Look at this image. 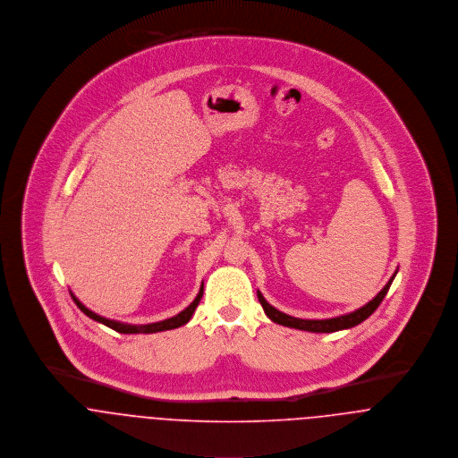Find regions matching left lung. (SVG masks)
<instances>
[{
	"instance_id": "left-lung-1",
	"label": "left lung",
	"mask_w": 458,
	"mask_h": 458,
	"mask_svg": "<svg viewBox=\"0 0 458 458\" xmlns=\"http://www.w3.org/2000/svg\"><path fill=\"white\" fill-rule=\"evenodd\" d=\"M397 276V272L392 276V279L386 283V286L367 304L360 309H356L350 314H343V316H337V318H328V319H301V318H293L290 314H284L281 310H277L276 307L268 304L263 295L259 292L258 293V301L263 307L265 314L274 321V323H279L283 327H290V328H299V330H305V332H316V334H330V332H337V330H346V328H352L360 325L361 321H365L377 307L383 302L385 295L388 293L390 290V284L394 281V277Z\"/></svg>"
}]
</instances>
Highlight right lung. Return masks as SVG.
I'll list each match as a JSON object with an SVG mask.
<instances>
[{
    "mask_svg": "<svg viewBox=\"0 0 458 458\" xmlns=\"http://www.w3.org/2000/svg\"><path fill=\"white\" fill-rule=\"evenodd\" d=\"M70 295H72L73 302L77 304V307H79L86 316H89L91 319H95V321H98V323H103L105 327H108V328L115 330V332H119V334H154V332L172 330V328H179V327L186 325V323L191 319V316H193V312H195L197 305L200 304V299H202V295H204V286L200 288V292H199L197 299H195L191 304L188 305L184 310H181L177 316L168 318V319H163V321H157V323H149V325H128V323H121V321L106 319V318H103L100 314H97V312L89 310V309H88L86 305L82 304V302H81L73 293H70Z\"/></svg>",
    "mask_w": 458,
    "mask_h": 458,
    "instance_id": "1",
    "label": "right lung"
}]
</instances>
